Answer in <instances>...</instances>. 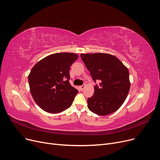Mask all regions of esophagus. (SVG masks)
I'll return each instance as SVG.
<instances>
[{"label":"esophagus","mask_w":160,"mask_h":160,"mask_svg":"<svg viewBox=\"0 0 160 160\" xmlns=\"http://www.w3.org/2000/svg\"><path fill=\"white\" fill-rule=\"evenodd\" d=\"M86 88V85H82L80 86V89H81V91H83V90L84 89V88Z\"/></svg>","instance_id":"34e87169"}]
</instances>
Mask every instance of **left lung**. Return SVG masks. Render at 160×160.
I'll return each instance as SVG.
<instances>
[{"label":"left lung","instance_id":"obj_1","mask_svg":"<svg viewBox=\"0 0 160 160\" xmlns=\"http://www.w3.org/2000/svg\"><path fill=\"white\" fill-rule=\"evenodd\" d=\"M80 56L95 82L99 81V85L94 86V94L88 99L89 110L101 116L114 112L122 105L129 91L128 68L108 53H81Z\"/></svg>","mask_w":160,"mask_h":160}]
</instances>
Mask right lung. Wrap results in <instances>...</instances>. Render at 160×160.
Here are the masks:
<instances>
[{
	"label": "right lung",
	"mask_w": 160,
	"mask_h": 160,
	"mask_svg": "<svg viewBox=\"0 0 160 160\" xmlns=\"http://www.w3.org/2000/svg\"><path fill=\"white\" fill-rule=\"evenodd\" d=\"M74 53H56L39 61L32 68L28 80L34 101L49 113L70 107L78 91L70 83V67L78 59Z\"/></svg>",
	"instance_id": "obj_1"
}]
</instances>
